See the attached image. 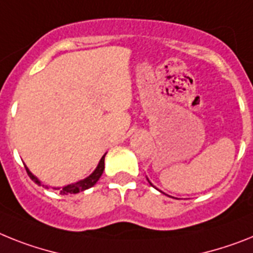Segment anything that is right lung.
<instances>
[{
	"label": "right lung",
	"mask_w": 253,
	"mask_h": 253,
	"mask_svg": "<svg viewBox=\"0 0 253 253\" xmlns=\"http://www.w3.org/2000/svg\"><path fill=\"white\" fill-rule=\"evenodd\" d=\"M104 157L100 159V162H99V165H97L96 169H95L94 172L91 173L88 177H86V179L81 180V181L78 182H74V184H71V185H67L64 186V188L61 189L60 190V194L63 195H67V194H76V193H80V192H84V190H86V189L91 188V186H94L95 184H96V181L99 179H100L101 173H103L104 171ZM25 169H27V173L29 175V177H31L33 181L36 182V184H38V185H41V182H40V180L37 179V177H35V176L32 175L31 172H29V169L25 167Z\"/></svg>",
	"instance_id": "add662e5"
}]
</instances>
